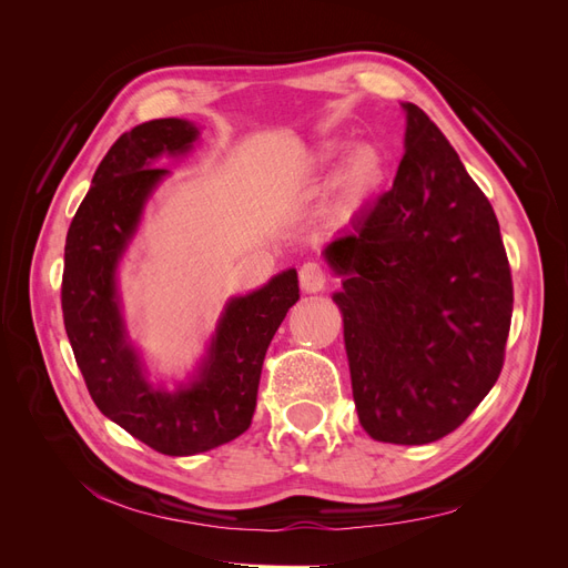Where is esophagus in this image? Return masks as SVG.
Returning a JSON list of instances; mask_svg holds the SVG:
<instances>
[{
	"mask_svg": "<svg viewBox=\"0 0 568 568\" xmlns=\"http://www.w3.org/2000/svg\"><path fill=\"white\" fill-rule=\"evenodd\" d=\"M298 280H301V288L307 291V294H317L329 282L326 277V270L320 263H305L298 272Z\"/></svg>",
	"mask_w": 568,
	"mask_h": 568,
	"instance_id": "esophagus-1",
	"label": "esophagus"
}]
</instances>
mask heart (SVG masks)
Returning a JSON list of instances; mask_svg holds the SVG:
<instances>
[{"mask_svg": "<svg viewBox=\"0 0 568 568\" xmlns=\"http://www.w3.org/2000/svg\"><path fill=\"white\" fill-rule=\"evenodd\" d=\"M343 156V146H332L320 151L317 161L329 165ZM386 175L384 156L374 146H357L353 149L346 161H343L338 178L334 184V213L348 217L374 196L376 189L382 186Z\"/></svg>", "mask_w": 568, "mask_h": 568, "instance_id": "b5f03b06", "label": "heart"}]
</instances>
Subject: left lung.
<instances>
[{
  "mask_svg": "<svg viewBox=\"0 0 568 568\" xmlns=\"http://www.w3.org/2000/svg\"><path fill=\"white\" fill-rule=\"evenodd\" d=\"M398 175L324 248L341 277L359 424L382 443L453 434L505 363L514 288L490 201L419 106Z\"/></svg>",
  "mask_w": 568,
  "mask_h": 568,
  "instance_id": "left-lung-1",
  "label": "left lung"
}]
</instances>
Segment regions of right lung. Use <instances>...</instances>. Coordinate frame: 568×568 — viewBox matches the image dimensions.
I'll list each match as a JSON object with an SVG mask.
<instances>
[{
	"instance_id": "1",
	"label": "right lung",
	"mask_w": 568,
	"mask_h": 568,
	"mask_svg": "<svg viewBox=\"0 0 568 568\" xmlns=\"http://www.w3.org/2000/svg\"><path fill=\"white\" fill-rule=\"evenodd\" d=\"M189 120L159 118L120 134L99 163L88 196L68 227L61 307L68 341L94 405L128 434L163 455L213 450L251 426L263 359L288 307L298 301V274L286 270L253 294L232 298L199 372L178 390L146 382L128 341L115 267L165 168L196 142Z\"/></svg>"
}]
</instances>
